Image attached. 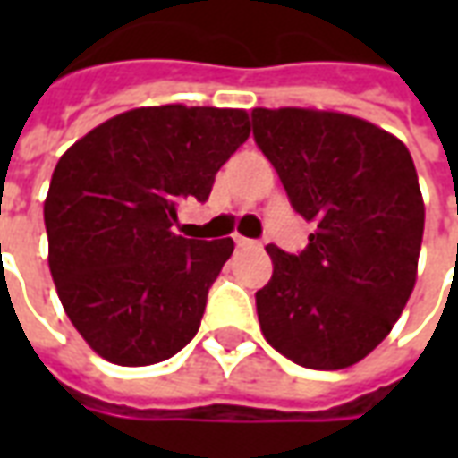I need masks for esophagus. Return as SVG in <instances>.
I'll return each mask as SVG.
<instances>
[{"mask_svg": "<svg viewBox=\"0 0 458 458\" xmlns=\"http://www.w3.org/2000/svg\"><path fill=\"white\" fill-rule=\"evenodd\" d=\"M235 245H238V248H258L259 242L258 240H250V238H242V235H235Z\"/></svg>", "mask_w": 458, "mask_h": 458, "instance_id": "esophagus-1", "label": "esophagus"}]
</instances>
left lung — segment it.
Returning <instances> with one entry per match:
<instances>
[{
  "mask_svg": "<svg viewBox=\"0 0 458 458\" xmlns=\"http://www.w3.org/2000/svg\"><path fill=\"white\" fill-rule=\"evenodd\" d=\"M252 137L292 208L317 220L299 255L267 245L259 328L297 365L348 368L390 334L414 289L424 203L412 157L370 122L301 107H255Z\"/></svg>",
  "mask_w": 458,
  "mask_h": 458,
  "instance_id": "obj_1",
  "label": "left lung"
}]
</instances>
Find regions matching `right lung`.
Wrapping results in <instances>:
<instances>
[{"label":"right lung","mask_w":458,"mask_h":458,"mask_svg":"<svg viewBox=\"0 0 458 458\" xmlns=\"http://www.w3.org/2000/svg\"><path fill=\"white\" fill-rule=\"evenodd\" d=\"M248 137L245 110L137 107L58 159L44 203L48 267L68 318L105 360L161 363L196 336L235 245L171 228L183 200H208Z\"/></svg>","instance_id":"1"}]
</instances>
